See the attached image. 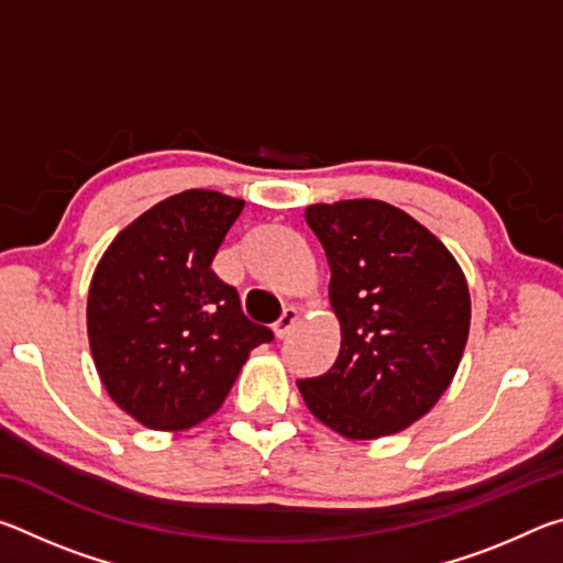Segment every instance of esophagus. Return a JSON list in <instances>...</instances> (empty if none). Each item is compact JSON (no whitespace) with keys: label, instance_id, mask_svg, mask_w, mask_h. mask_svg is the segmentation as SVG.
<instances>
[{"label":"esophagus","instance_id":"1","mask_svg":"<svg viewBox=\"0 0 563 563\" xmlns=\"http://www.w3.org/2000/svg\"><path fill=\"white\" fill-rule=\"evenodd\" d=\"M298 318H300L298 308H285V310H283V316H280V320L275 322V325H273L275 338H278V340L288 338V332L295 328V322H298Z\"/></svg>","mask_w":563,"mask_h":563}]
</instances>
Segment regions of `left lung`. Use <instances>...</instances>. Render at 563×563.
Instances as JSON below:
<instances>
[{
  "label": "left lung",
  "instance_id": "8db88e82",
  "mask_svg": "<svg viewBox=\"0 0 563 563\" xmlns=\"http://www.w3.org/2000/svg\"><path fill=\"white\" fill-rule=\"evenodd\" d=\"M305 221L325 247L340 355L298 379L312 415L347 440L407 430L450 387L470 335L466 278L440 238L385 201L316 203Z\"/></svg>",
  "mask_w": 563,
  "mask_h": 563
}]
</instances>
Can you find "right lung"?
Returning <instances> with one entry per match:
<instances>
[{
	"instance_id": "add662e5",
	"label": "right lung",
	"mask_w": 563,
	"mask_h": 563,
	"mask_svg": "<svg viewBox=\"0 0 563 563\" xmlns=\"http://www.w3.org/2000/svg\"><path fill=\"white\" fill-rule=\"evenodd\" d=\"M243 206L206 188L170 196L123 228L93 271V365L113 402L148 430L180 432L211 417L251 350L273 340L211 271Z\"/></svg>"
}]
</instances>
